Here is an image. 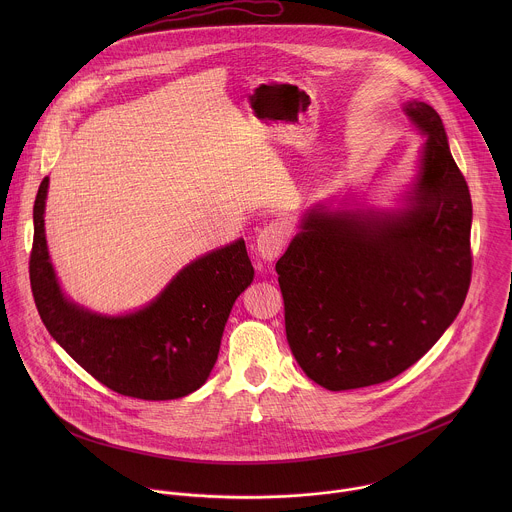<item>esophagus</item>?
<instances>
[{"mask_svg":"<svg viewBox=\"0 0 512 512\" xmlns=\"http://www.w3.org/2000/svg\"><path fill=\"white\" fill-rule=\"evenodd\" d=\"M286 242H288L286 226L280 220H272L258 232L256 248L260 258H264L266 262H272L284 252Z\"/></svg>","mask_w":512,"mask_h":512,"instance_id":"34e87169","label":"esophagus"}]
</instances>
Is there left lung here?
<instances>
[{
  "label": "left lung",
  "instance_id": "1",
  "mask_svg": "<svg viewBox=\"0 0 512 512\" xmlns=\"http://www.w3.org/2000/svg\"><path fill=\"white\" fill-rule=\"evenodd\" d=\"M404 112L428 136L410 207L323 213L301 224L276 272L297 365L327 390L386 382L420 361L471 284V195L438 112Z\"/></svg>",
  "mask_w": 512,
  "mask_h": 512
}]
</instances>
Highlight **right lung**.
<instances>
[{
    "label": "right lung",
    "instance_id": "1",
    "mask_svg": "<svg viewBox=\"0 0 512 512\" xmlns=\"http://www.w3.org/2000/svg\"><path fill=\"white\" fill-rule=\"evenodd\" d=\"M49 177L33 207L31 292L53 339L110 390L140 400H173L201 388L219 357L224 323L254 268L244 240L183 268L147 307L102 317L65 299L49 262L43 213Z\"/></svg>",
    "mask_w": 512,
    "mask_h": 512
}]
</instances>
